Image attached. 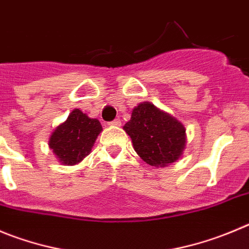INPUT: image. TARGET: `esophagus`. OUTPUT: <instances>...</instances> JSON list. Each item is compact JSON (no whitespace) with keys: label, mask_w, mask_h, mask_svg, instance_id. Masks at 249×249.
<instances>
[{"label":"esophagus","mask_w":249,"mask_h":249,"mask_svg":"<svg viewBox=\"0 0 249 249\" xmlns=\"http://www.w3.org/2000/svg\"><path fill=\"white\" fill-rule=\"evenodd\" d=\"M120 123H122V122H120L119 118H117V119H114V120H111V122H109L108 124L109 125H115V126H119Z\"/></svg>","instance_id":"esophagus-1"}]
</instances>
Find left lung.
Returning <instances> with one entry per match:
<instances>
[{"label": "left lung", "mask_w": 249, "mask_h": 249, "mask_svg": "<svg viewBox=\"0 0 249 249\" xmlns=\"http://www.w3.org/2000/svg\"><path fill=\"white\" fill-rule=\"evenodd\" d=\"M139 156L153 167L177 161L185 146V129L177 119L143 102L124 125Z\"/></svg>", "instance_id": "left-lung-1"}]
</instances>
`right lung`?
I'll list each match as a JSON object with an SVG mask.
<instances>
[{"instance_id":"obj_1","label":"right lung","mask_w":249,"mask_h":249,"mask_svg":"<svg viewBox=\"0 0 249 249\" xmlns=\"http://www.w3.org/2000/svg\"><path fill=\"white\" fill-rule=\"evenodd\" d=\"M102 131L99 120L90 119L80 109L72 110L67 120L55 129L49 146L64 164L82 161Z\"/></svg>"}]
</instances>
